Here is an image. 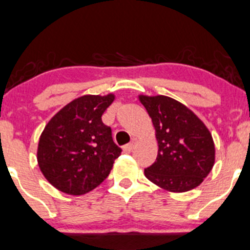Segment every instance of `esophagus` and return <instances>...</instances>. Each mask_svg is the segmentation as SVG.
Masks as SVG:
<instances>
[{
    "instance_id": "1",
    "label": "esophagus",
    "mask_w": 250,
    "mask_h": 250,
    "mask_svg": "<svg viewBox=\"0 0 250 250\" xmlns=\"http://www.w3.org/2000/svg\"><path fill=\"white\" fill-rule=\"evenodd\" d=\"M134 145H135V143H134V141H132V143H130V144H128V145L123 146V151H125V152H127V153H129V152H132V151H133V148H134Z\"/></svg>"
}]
</instances>
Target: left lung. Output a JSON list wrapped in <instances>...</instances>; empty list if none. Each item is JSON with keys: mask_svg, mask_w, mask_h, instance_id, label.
Wrapping results in <instances>:
<instances>
[{"mask_svg": "<svg viewBox=\"0 0 250 250\" xmlns=\"http://www.w3.org/2000/svg\"><path fill=\"white\" fill-rule=\"evenodd\" d=\"M156 129L158 154L145 176L165 190L198 187L214 164V144L202 121L186 105L167 96L139 97Z\"/></svg>", "mask_w": 250, "mask_h": 250, "instance_id": "8db88e82", "label": "left lung"}]
</instances>
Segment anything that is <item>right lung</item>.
I'll list each match as a JSON object with an SVG mask.
<instances>
[{
	"label": "right lung",
	"mask_w": 250,
	"mask_h": 250,
	"mask_svg": "<svg viewBox=\"0 0 250 250\" xmlns=\"http://www.w3.org/2000/svg\"><path fill=\"white\" fill-rule=\"evenodd\" d=\"M114 94L83 96L62 107L39 138L37 160L44 177L70 195H83L109 176L122 149L102 115Z\"/></svg>",
	"instance_id": "add662e5"
}]
</instances>
